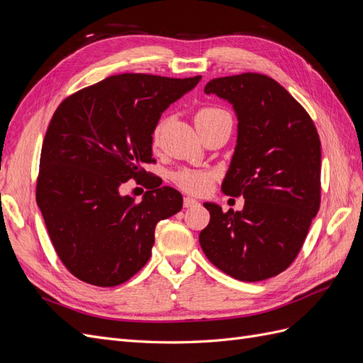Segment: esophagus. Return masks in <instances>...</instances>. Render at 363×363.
<instances>
[{"label": "esophagus", "instance_id": "esophagus-1", "mask_svg": "<svg viewBox=\"0 0 363 363\" xmlns=\"http://www.w3.org/2000/svg\"><path fill=\"white\" fill-rule=\"evenodd\" d=\"M183 206H184V207H195V206H199V201L194 200V199H191V196H184Z\"/></svg>", "mask_w": 363, "mask_h": 363}]
</instances>
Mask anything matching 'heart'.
Segmentation results:
<instances>
[{"label": "heart", "instance_id": "1", "mask_svg": "<svg viewBox=\"0 0 363 363\" xmlns=\"http://www.w3.org/2000/svg\"><path fill=\"white\" fill-rule=\"evenodd\" d=\"M223 115H227V113L224 111H221V108L204 107L195 115V123H196V125L206 124V123H211V121L223 116ZM160 130H162V124H159L155 128V133H152V144L155 145L159 142ZM172 179H174L175 184H177L179 188H182L186 192L203 194L212 183V174L204 172V171H195V169H182V171L175 172Z\"/></svg>", "mask_w": 363, "mask_h": 363}]
</instances>
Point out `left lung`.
<instances>
[{"instance_id":"left-lung-1","label":"left lung","mask_w":363,"mask_h":363,"mask_svg":"<svg viewBox=\"0 0 363 363\" xmlns=\"http://www.w3.org/2000/svg\"><path fill=\"white\" fill-rule=\"evenodd\" d=\"M233 106L238 139L221 189L242 195V211L204 203L200 245L227 276L260 281L298 255L321 201V142L303 106L271 77L245 72L204 87Z\"/></svg>"}]
</instances>
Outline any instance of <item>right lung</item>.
Segmentation results:
<instances>
[{
	"instance_id": "1",
	"label": "right lung",
	"mask_w": 363,
	"mask_h": 363,
	"mask_svg": "<svg viewBox=\"0 0 363 363\" xmlns=\"http://www.w3.org/2000/svg\"><path fill=\"white\" fill-rule=\"evenodd\" d=\"M189 79L118 74L72 94L54 112L42 144L36 201L68 271L112 288L145 265L162 219L182 211L183 196L150 177L136 201L119 186L140 180L152 159V133L169 104L192 91Z\"/></svg>"
}]
</instances>
